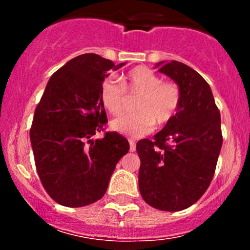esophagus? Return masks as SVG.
<instances>
[{"mask_svg": "<svg viewBox=\"0 0 250 250\" xmlns=\"http://www.w3.org/2000/svg\"><path fill=\"white\" fill-rule=\"evenodd\" d=\"M135 148H137V145H135L134 140H129V151L130 152L135 151Z\"/></svg>", "mask_w": 250, "mask_h": 250, "instance_id": "esophagus-1", "label": "esophagus"}]
</instances>
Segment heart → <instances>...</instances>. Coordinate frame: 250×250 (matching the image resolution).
I'll use <instances>...</instances> for the list:
<instances>
[{
	"label": "heart",
	"mask_w": 250,
	"mask_h": 250,
	"mask_svg": "<svg viewBox=\"0 0 250 250\" xmlns=\"http://www.w3.org/2000/svg\"><path fill=\"white\" fill-rule=\"evenodd\" d=\"M129 98L138 97L129 113L111 122V128L121 134L140 138L155 127L167 125L178 115L181 106V89L176 83L162 77L146 66H138L122 77L121 84L113 78H106L100 87V102L113 116L125 111Z\"/></svg>",
	"instance_id": "b5f03b06"
}]
</instances>
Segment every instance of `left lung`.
<instances>
[{
    "label": "left lung",
    "mask_w": 250,
    "mask_h": 250,
    "mask_svg": "<svg viewBox=\"0 0 250 250\" xmlns=\"http://www.w3.org/2000/svg\"><path fill=\"white\" fill-rule=\"evenodd\" d=\"M181 89L178 115L152 140L137 144L139 190L148 206L178 211L208 188L223 145L220 112L206 80L180 62L156 64Z\"/></svg>",
    "instance_id": "left-lung-1"
}]
</instances>
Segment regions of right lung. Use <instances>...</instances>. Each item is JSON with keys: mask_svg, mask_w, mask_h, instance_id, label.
I'll list each match as a JSON object with an SVG mask.
<instances>
[{"mask_svg": "<svg viewBox=\"0 0 250 250\" xmlns=\"http://www.w3.org/2000/svg\"><path fill=\"white\" fill-rule=\"evenodd\" d=\"M115 65L98 54L78 55L49 78L30 129L35 165L48 195L65 207H84L105 195L118 161L129 143L104 130L106 112L100 87Z\"/></svg>", "mask_w": 250, "mask_h": 250, "instance_id": "1", "label": "right lung"}]
</instances>
